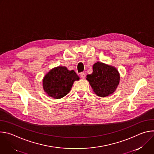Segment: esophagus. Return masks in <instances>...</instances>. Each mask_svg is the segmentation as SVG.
<instances>
[{"mask_svg":"<svg viewBox=\"0 0 154 154\" xmlns=\"http://www.w3.org/2000/svg\"><path fill=\"white\" fill-rule=\"evenodd\" d=\"M80 75V77H81V78H82V79H85V78L86 75H85V74L84 72H81Z\"/></svg>","mask_w":154,"mask_h":154,"instance_id":"1","label":"esophagus"}]
</instances>
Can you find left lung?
<instances>
[{"label":"left lung","instance_id":"left-lung-1","mask_svg":"<svg viewBox=\"0 0 154 154\" xmlns=\"http://www.w3.org/2000/svg\"><path fill=\"white\" fill-rule=\"evenodd\" d=\"M86 79L89 82L95 94L103 97L116 90L120 74L115 66L97 61L93 65V73L87 75Z\"/></svg>","mask_w":154,"mask_h":154}]
</instances>
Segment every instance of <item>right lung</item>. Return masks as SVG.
I'll return each instance as SVG.
<instances>
[{
  "label": "right lung",
  "instance_id": "1",
  "mask_svg": "<svg viewBox=\"0 0 154 154\" xmlns=\"http://www.w3.org/2000/svg\"><path fill=\"white\" fill-rule=\"evenodd\" d=\"M79 79L74 71L59 66L51 69L43 77L42 88L49 96L61 99L70 92L74 82Z\"/></svg>",
  "mask_w": 154,
  "mask_h": 154
}]
</instances>
